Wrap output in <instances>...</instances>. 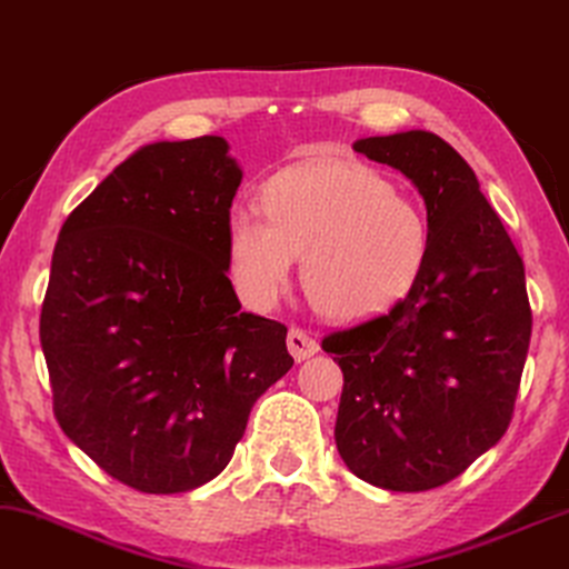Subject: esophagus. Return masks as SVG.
<instances>
[{"label":"esophagus","instance_id":"obj_1","mask_svg":"<svg viewBox=\"0 0 569 569\" xmlns=\"http://www.w3.org/2000/svg\"><path fill=\"white\" fill-rule=\"evenodd\" d=\"M286 345H288V352L293 355V360H296V362L309 360L311 355H317V350H319L317 339H313L311 335L303 332V329H299V327H291V329H288Z\"/></svg>","mask_w":569,"mask_h":569}]
</instances>
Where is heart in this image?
Here are the masks:
<instances>
[{
	"label": "heart",
	"mask_w": 569,
	"mask_h": 569,
	"mask_svg": "<svg viewBox=\"0 0 569 569\" xmlns=\"http://www.w3.org/2000/svg\"><path fill=\"white\" fill-rule=\"evenodd\" d=\"M427 252L421 203L355 160L283 168L262 186V211L234 207L227 217L230 273L252 309L273 307L303 256V291L319 313L376 317L411 291Z\"/></svg>",
	"instance_id": "1"
}]
</instances>
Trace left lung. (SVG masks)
Here are the masks:
<instances>
[{
	"label": "left lung",
	"instance_id": "1",
	"mask_svg": "<svg viewBox=\"0 0 569 569\" xmlns=\"http://www.w3.org/2000/svg\"><path fill=\"white\" fill-rule=\"evenodd\" d=\"M352 148L417 186L429 252L391 311L321 342L345 376L335 439L360 480L417 493L457 478L506 435L531 339L527 276L472 168L439 134Z\"/></svg>",
	"mask_w": 569,
	"mask_h": 569
}]
</instances>
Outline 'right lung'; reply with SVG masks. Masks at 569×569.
I'll return each mask as SVG.
<instances>
[{"instance_id": "add662e5", "label": "right lung", "mask_w": 569, "mask_h": 569, "mask_svg": "<svg viewBox=\"0 0 569 569\" xmlns=\"http://www.w3.org/2000/svg\"><path fill=\"white\" fill-rule=\"evenodd\" d=\"M242 171L217 134L134 150L58 234L40 313L56 419L140 493H186L232 460L293 366L281 321L240 311L227 217Z\"/></svg>"}]
</instances>
